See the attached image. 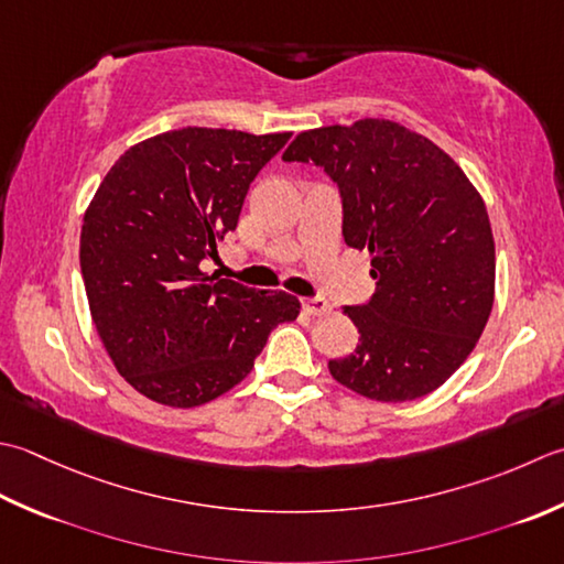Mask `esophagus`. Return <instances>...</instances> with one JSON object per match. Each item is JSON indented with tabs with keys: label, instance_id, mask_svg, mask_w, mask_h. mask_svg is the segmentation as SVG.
I'll list each match as a JSON object with an SVG mask.
<instances>
[{
	"label": "esophagus",
	"instance_id": "1",
	"mask_svg": "<svg viewBox=\"0 0 564 564\" xmlns=\"http://www.w3.org/2000/svg\"><path fill=\"white\" fill-rule=\"evenodd\" d=\"M302 306L308 316H326L330 314V304L324 299H302Z\"/></svg>",
	"mask_w": 564,
	"mask_h": 564
}]
</instances>
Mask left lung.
Segmentation results:
<instances>
[{
  "label": "left lung",
  "instance_id": "8db88e82",
  "mask_svg": "<svg viewBox=\"0 0 564 564\" xmlns=\"http://www.w3.org/2000/svg\"><path fill=\"white\" fill-rule=\"evenodd\" d=\"M282 160L328 172L343 238L372 258V302L343 308L360 343L328 362L333 379L387 404L431 394L491 314L497 252L481 194L443 148L389 119L304 131Z\"/></svg>",
  "mask_w": 564,
  "mask_h": 564
}]
</instances>
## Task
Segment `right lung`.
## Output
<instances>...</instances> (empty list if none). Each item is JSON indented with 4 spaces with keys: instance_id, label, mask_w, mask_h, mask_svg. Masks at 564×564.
Wrapping results in <instances>:
<instances>
[{
    "instance_id": "right-lung-1",
    "label": "right lung",
    "mask_w": 564,
    "mask_h": 564,
    "mask_svg": "<svg viewBox=\"0 0 564 564\" xmlns=\"http://www.w3.org/2000/svg\"><path fill=\"white\" fill-rule=\"evenodd\" d=\"M292 133L167 131L131 145L101 180L79 234L91 324L135 392L194 409L243 382L299 299L206 278L250 182Z\"/></svg>"
}]
</instances>
